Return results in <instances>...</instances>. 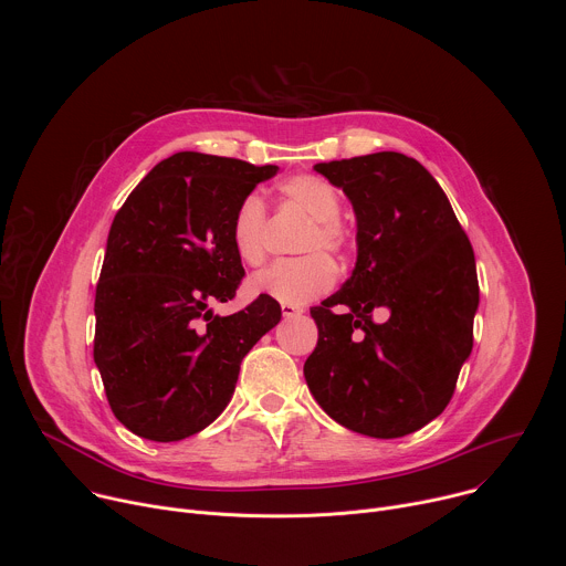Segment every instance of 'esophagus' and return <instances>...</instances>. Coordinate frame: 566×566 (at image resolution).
Returning <instances> with one entry per match:
<instances>
[{
  "label": "esophagus",
  "mask_w": 566,
  "mask_h": 566,
  "mask_svg": "<svg viewBox=\"0 0 566 566\" xmlns=\"http://www.w3.org/2000/svg\"><path fill=\"white\" fill-rule=\"evenodd\" d=\"M304 313V308L302 306H297V304H282V315L286 317V319H291V317H300Z\"/></svg>",
  "instance_id": "obj_1"
}]
</instances>
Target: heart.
<instances>
[{"label":"heart","mask_w":566,"mask_h":566,"mask_svg":"<svg viewBox=\"0 0 566 566\" xmlns=\"http://www.w3.org/2000/svg\"><path fill=\"white\" fill-rule=\"evenodd\" d=\"M280 192L289 206L302 210L311 219L297 249L308 255L273 264L251 280V289L253 293L269 295L282 304H306L325 295L336 282V266L332 260L315 251H327L343 258L352 244V234L338 219L340 197L325 179L300 175L284 181ZM230 241L237 258L247 266H262L266 262V206L258 192H251L239 201L230 221Z\"/></svg>","instance_id":"b5f03b06"}]
</instances>
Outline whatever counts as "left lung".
<instances>
[{
    "label": "left lung",
    "mask_w": 566,
    "mask_h": 566,
    "mask_svg": "<svg viewBox=\"0 0 566 566\" xmlns=\"http://www.w3.org/2000/svg\"><path fill=\"white\" fill-rule=\"evenodd\" d=\"M313 170L352 201L358 255L352 277L311 308L317 347L304 363L308 391L347 430L406 437L446 410L472 352V247L417 158L376 151ZM376 307L390 313L380 326L370 319Z\"/></svg>",
    "instance_id": "1"
}]
</instances>
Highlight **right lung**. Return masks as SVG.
Segmentation results:
<instances>
[{
    "label": "right lung",
    "instance_id": "right-lung-1",
    "mask_svg": "<svg viewBox=\"0 0 566 566\" xmlns=\"http://www.w3.org/2000/svg\"><path fill=\"white\" fill-rule=\"evenodd\" d=\"M277 170L179 151L116 212L96 286L94 360L114 417L136 437L170 443L208 428L232 398L241 360L280 322L269 295L232 315L212 308L244 277L232 214Z\"/></svg>",
    "mask_w": 566,
    "mask_h": 566
}]
</instances>
